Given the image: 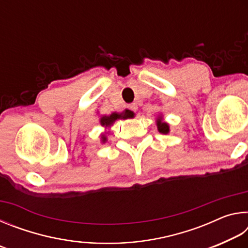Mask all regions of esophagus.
Instances as JSON below:
<instances>
[{"label": "esophagus", "mask_w": 248, "mask_h": 248, "mask_svg": "<svg viewBox=\"0 0 248 248\" xmlns=\"http://www.w3.org/2000/svg\"><path fill=\"white\" fill-rule=\"evenodd\" d=\"M130 109H131V110H132V111H134V112H136V111L138 110V105H137L136 103H134V104H132V105H130Z\"/></svg>", "instance_id": "obj_1"}]
</instances>
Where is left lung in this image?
Returning <instances> with one entry per match:
<instances>
[{
	"instance_id": "8db88e82",
	"label": "left lung",
	"mask_w": 248,
	"mask_h": 248,
	"mask_svg": "<svg viewBox=\"0 0 248 248\" xmlns=\"http://www.w3.org/2000/svg\"><path fill=\"white\" fill-rule=\"evenodd\" d=\"M157 128L161 133H169L170 131V125L166 123H162V121H157Z\"/></svg>"
}]
</instances>
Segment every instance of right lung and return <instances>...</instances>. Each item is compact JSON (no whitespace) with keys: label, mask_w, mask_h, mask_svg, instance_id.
I'll return each mask as SVG.
<instances>
[{"label":"right lung","mask_w":248,"mask_h":248,"mask_svg":"<svg viewBox=\"0 0 248 248\" xmlns=\"http://www.w3.org/2000/svg\"><path fill=\"white\" fill-rule=\"evenodd\" d=\"M133 112L125 109L124 111L121 112V114H117V112H114L110 116H104L100 118V124L102 125H105V127H108V125H111L112 124L115 123L117 119H128V118H133ZM102 141L105 142L106 141V137L102 136Z\"/></svg>","instance_id":"right-lung-1"}]
</instances>
